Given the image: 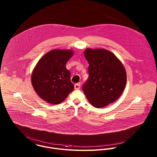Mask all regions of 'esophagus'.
Listing matches in <instances>:
<instances>
[{
  "label": "esophagus",
  "instance_id": "1",
  "mask_svg": "<svg viewBox=\"0 0 157 157\" xmlns=\"http://www.w3.org/2000/svg\"><path fill=\"white\" fill-rule=\"evenodd\" d=\"M80 85L79 83H76L74 85V88L75 90H79L80 88Z\"/></svg>",
  "mask_w": 157,
  "mask_h": 157
}]
</instances>
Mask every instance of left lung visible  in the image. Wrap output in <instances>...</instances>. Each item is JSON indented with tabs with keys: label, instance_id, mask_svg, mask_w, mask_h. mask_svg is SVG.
<instances>
[{
	"label": "left lung",
	"instance_id": "obj_1",
	"mask_svg": "<svg viewBox=\"0 0 157 157\" xmlns=\"http://www.w3.org/2000/svg\"><path fill=\"white\" fill-rule=\"evenodd\" d=\"M84 54L90 64L89 77L82 90L94 107H105L117 100L124 90L127 80L125 68L106 49L87 48Z\"/></svg>",
	"mask_w": 157,
	"mask_h": 157
}]
</instances>
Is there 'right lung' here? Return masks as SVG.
Returning a JSON list of instances; mask_svg holds the SVG:
<instances>
[{
  "instance_id": "1",
  "label": "right lung",
  "mask_w": 157,
  "mask_h": 157,
  "mask_svg": "<svg viewBox=\"0 0 157 157\" xmlns=\"http://www.w3.org/2000/svg\"><path fill=\"white\" fill-rule=\"evenodd\" d=\"M70 49H53L38 62L31 75V83L37 95L50 104L58 105L74 90L66 63L73 56Z\"/></svg>"
}]
</instances>
